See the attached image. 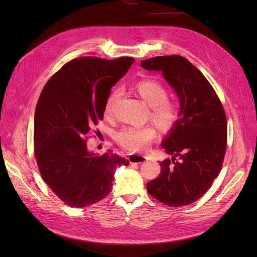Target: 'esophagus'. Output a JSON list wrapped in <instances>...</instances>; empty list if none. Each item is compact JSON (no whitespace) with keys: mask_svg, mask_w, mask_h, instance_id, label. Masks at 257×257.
<instances>
[{"mask_svg":"<svg viewBox=\"0 0 257 257\" xmlns=\"http://www.w3.org/2000/svg\"><path fill=\"white\" fill-rule=\"evenodd\" d=\"M130 164H142L144 161L147 160V157L145 155H140V154H132L128 157Z\"/></svg>","mask_w":257,"mask_h":257,"instance_id":"obj_1","label":"esophagus"}]
</instances>
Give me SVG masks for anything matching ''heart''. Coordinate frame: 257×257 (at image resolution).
<instances>
[{
	"mask_svg": "<svg viewBox=\"0 0 257 257\" xmlns=\"http://www.w3.org/2000/svg\"><path fill=\"white\" fill-rule=\"evenodd\" d=\"M133 89L140 98L150 106V118L161 131H170L177 124L179 119V109L176 103L169 98V91L166 86L152 79L141 80L133 85ZM120 97V90L114 88L108 94L104 105V114L111 117L117 100ZM157 132L152 126L144 127H123L114 136V140L121 148L137 152L150 145L156 138Z\"/></svg>",
	"mask_w": 257,
	"mask_h": 257,
	"instance_id": "heart-1",
	"label": "heart"
}]
</instances>
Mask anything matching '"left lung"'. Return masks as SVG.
I'll return each mask as SVG.
<instances>
[{"label":"left lung","mask_w":257,"mask_h":257,"mask_svg":"<svg viewBox=\"0 0 257 257\" xmlns=\"http://www.w3.org/2000/svg\"><path fill=\"white\" fill-rule=\"evenodd\" d=\"M147 70L163 72L177 91L180 117L163 143L172 159L147 183L153 198L172 207L199 200L222 170L227 147V119L217 92L195 65L180 55L142 60Z\"/></svg>","instance_id":"8db88e82"}]
</instances>
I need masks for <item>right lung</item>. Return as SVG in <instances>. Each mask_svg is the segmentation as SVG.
I'll list each match as a JSON object with an SVG mask.
<instances>
[{
	"mask_svg": "<svg viewBox=\"0 0 257 257\" xmlns=\"http://www.w3.org/2000/svg\"><path fill=\"white\" fill-rule=\"evenodd\" d=\"M132 57L93 56L66 62L46 83L34 115V154L44 181L66 205L86 207L110 193L117 167L129 161L111 150L87 151V139L103 119L111 87Z\"/></svg>",
	"mask_w": 257,
	"mask_h": 257,
	"instance_id": "1",
	"label": "right lung"
}]
</instances>
